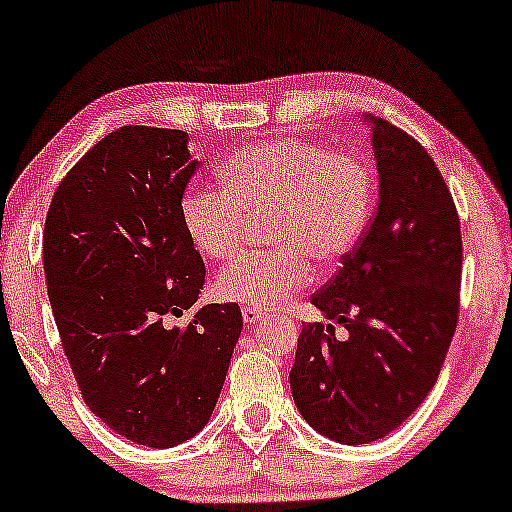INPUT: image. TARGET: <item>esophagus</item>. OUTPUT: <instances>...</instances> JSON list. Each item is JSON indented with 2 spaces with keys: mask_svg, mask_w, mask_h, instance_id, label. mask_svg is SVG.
<instances>
[{
  "mask_svg": "<svg viewBox=\"0 0 512 512\" xmlns=\"http://www.w3.org/2000/svg\"><path fill=\"white\" fill-rule=\"evenodd\" d=\"M240 313H243V320H245V325H255V322H260L262 317H264L262 310H257V308H250V305H245V308L240 310Z\"/></svg>",
  "mask_w": 512,
  "mask_h": 512,
  "instance_id": "obj_1",
  "label": "esophagus"
}]
</instances>
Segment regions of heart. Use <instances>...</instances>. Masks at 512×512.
<instances>
[{
    "label": "heart",
    "instance_id": "obj_1",
    "mask_svg": "<svg viewBox=\"0 0 512 512\" xmlns=\"http://www.w3.org/2000/svg\"><path fill=\"white\" fill-rule=\"evenodd\" d=\"M221 187H190L180 199L187 238L207 260L240 250L250 221L267 219L272 250L245 255L216 276L221 301L276 308L313 281L315 267H337L373 214V170L363 158L308 139L245 146L219 168Z\"/></svg>",
    "mask_w": 512,
    "mask_h": 512
}]
</instances>
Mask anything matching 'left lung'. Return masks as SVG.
I'll list each match as a JSON object with an SVG mask.
<instances>
[{"label":"left lung","instance_id":"left-lung-1","mask_svg":"<svg viewBox=\"0 0 512 512\" xmlns=\"http://www.w3.org/2000/svg\"><path fill=\"white\" fill-rule=\"evenodd\" d=\"M378 163V207L358 245L310 298L291 368L293 402L344 445L385 438L436 385L460 313V216L428 151L383 117H366Z\"/></svg>","mask_w":512,"mask_h":512}]
</instances>
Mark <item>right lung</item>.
<instances>
[{"label": "right lung", "instance_id": "right-lung-1", "mask_svg": "<svg viewBox=\"0 0 512 512\" xmlns=\"http://www.w3.org/2000/svg\"><path fill=\"white\" fill-rule=\"evenodd\" d=\"M187 132L127 125L64 175L43 233L45 284L86 407L127 440L173 448L207 426L243 330L238 303H197L202 255L180 221L199 166Z\"/></svg>", "mask_w": 512, "mask_h": 512}]
</instances>
